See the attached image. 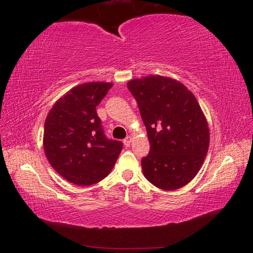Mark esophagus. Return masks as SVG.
<instances>
[{
	"label": "esophagus",
	"mask_w": 253,
	"mask_h": 253,
	"mask_svg": "<svg viewBox=\"0 0 253 253\" xmlns=\"http://www.w3.org/2000/svg\"><path fill=\"white\" fill-rule=\"evenodd\" d=\"M131 136H128V137H126V138L125 139H124V145H125V146L126 147H128V146H129V145L131 144Z\"/></svg>",
	"instance_id": "1"
}]
</instances>
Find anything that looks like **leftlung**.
<instances>
[{
    "label": "left lung",
    "instance_id": "8db88e82",
    "mask_svg": "<svg viewBox=\"0 0 253 253\" xmlns=\"http://www.w3.org/2000/svg\"><path fill=\"white\" fill-rule=\"evenodd\" d=\"M146 126L151 151L142 160L144 176L165 191L181 188L202 168L210 145L207 117L193 92L166 76L127 83Z\"/></svg>",
    "mask_w": 253,
    "mask_h": 253
}]
</instances>
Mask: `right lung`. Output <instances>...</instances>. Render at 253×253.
I'll list each match as a JSON object with an SVG mask.
<instances>
[{
  "label": "right lung",
  "instance_id": "add662e5",
  "mask_svg": "<svg viewBox=\"0 0 253 253\" xmlns=\"http://www.w3.org/2000/svg\"><path fill=\"white\" fill-rule=\"evenodd\" d=\"M113 85L104 81L76 85L45 118V156L55 172L76 185H92L108 176L123 149L121 142L104 135L96 110Z\"/></svg>",
  "mask_w": 253,
  "mask_h": 253
}]
</instances>
